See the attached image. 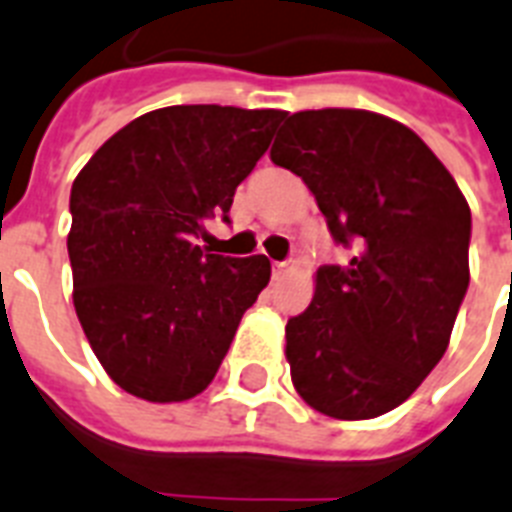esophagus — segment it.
<instances>
[{
	"mask_svg": "<svg viewBox=\"0 0 512 512\" xmlns=\"http://www.w3.org/2000/svg\"><path fill=\"white\" fill-rule=\"evenodd\" d=\"M290 269V261H275V267H272V272H275V277L285 275Z\"/></svg>",
	"mask_w": 512,
	"mask_h": 512,
	"instance_id": "1",
	"label": "esophagus"
}]
</instances>
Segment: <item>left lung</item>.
<instances>
[{
	"label": "left lung",
	"mask_w": 512,
	"mask_h": 512,
	"mask_svg": "<svg viewBox=\"0 0 512 512\" xmlns=\"http://www.w3.org/2000/svg\"><path fill=\"white\" fill-rule=\"evenodd\" d=\"M272 161L304 179L346 264L285 325L298 396L338 420L394 410L439 365L468 290L470 208L418 134L370 110H301Z\"/></svg>",
	"instance_id": "obj_1"
}]
</instances>
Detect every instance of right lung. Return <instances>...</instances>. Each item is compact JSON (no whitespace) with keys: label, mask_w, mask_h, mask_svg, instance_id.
Here are the masks:
<instances>
[{"label":"right lung","mask_w":512,"mask_h":512,"mask_svg":"<svg viewBox=\"0 0 512 512\" xmlns=\"http://www.w3.org/2000/svg\"><path fill=\"white\" fill-rule=\"evenodd\" d=\"M285 113L222 105L150 110L116 132L71 187L73 306L113 383L185 402L214 380L267 256L203 251L206 219L230 222L237 185Z\"/></svg>","instance_id":"obj_1"}]
</instances>
